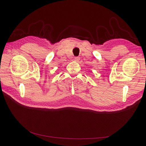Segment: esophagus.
Returning <instances> with one entry per match:
<instances>
[{"label":"esophagus","mask_w":146,"mask_h":146,"mask_svg":"<svg viewBox=\"0 0 146 146\" xmlns=\"http://www.w3.org/2000/svg\"><path fill=\"white\" fill-rule=\"evenodd\" d=\"M74 60H75L76 62H78L80 60V58L79 57H75L74 58Z\"/></svg>","instance_id":"34e87169"}]
</instances>
